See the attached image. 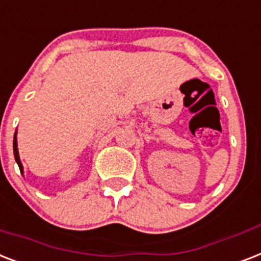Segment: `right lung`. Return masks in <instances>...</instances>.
Wrapping results in <instances>:
<instances>
[{
  "label": "right lung",
  "mask_w": 261,
  "mask_h": 261,
  "mask_svg": "<svg viewBox=\"0 0 261 261\" xmlns=\"http://www.w3.org/2000/svg\"><path fill=\"white\" fill-rule=\"evenodd\" d=\"M13 152H14V158H16L17 165H18V167H20V171L21 173H24V167H22V164H21L20 155H18V147H17V131L13 138Z\"/></svg>",
  "instance_id": "right-lung-1"
}]
</instances>
